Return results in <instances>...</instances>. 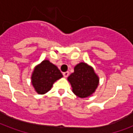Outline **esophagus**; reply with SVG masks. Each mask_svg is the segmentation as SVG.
Returning <instances> with one entry per match:
<instances>
[{
  "label": "esophagus",
  "instance_id": "34e87169",
  "mask_svg": "<svg viewBox=\"0 0 133 133\" xmlns=\"http://www.w3.org/2000/svg\"><path fill=\"white\" fill-rule=\"evenodd\" d=\"M63 77H64L65 78H67V77H68L69 72H65L63 73Z\"/></svg>",
  "mask_w": 133,
  "mask_h": 133
}]
</instances>
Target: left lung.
<instances>
[{"mask_svg": "<svg viewBox=\"0 0 133 133\" xmlns=\"http://www.w3.org/2000/svg\"><path fill=\"white\" fill-rule=\"evenodd\" d=\"M68 80L70 83L73 93L80 98H86L92 95L97 88L99 78L95 70L85 62L77 64Z\"/></svg>", "mask_w": 133, "mask_h": 133, "instance_id": "8db88e82", "label": "left lung"}]
</instances>
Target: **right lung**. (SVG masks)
Returning <instances> with one entry per match:
<instances>
[{"instance_id":"right-lung-1","label":"right lung","mask_w":133,"mask_h":133,"mask_svg":"<svg viewBox=\"0 0 133 133\" xmlns=\"http://www.w3.org/2000/svg\"><path fill=\"white\" fill-rule=\"evenodd\" d=\"M63 77L57 67L49 60H43L35 66L31 76V82L38 95L50 91L55 81Z\"/></svg>"}]
</instances>
